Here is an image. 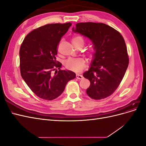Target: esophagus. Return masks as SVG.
Returning a JSON list of instances; mask_svg holds the SVG:
<instances>
[{
  "label": "esophagus",
  "instance_id": "obj_1",
  "mask_svg": "<svg viewBox=\"0 0 146 146\" xmlns=\"http://www.w3.org/2000/svg\"><path fill=\"white\" fill-rule=\"evenodd\" d=\"M76 78H77V79H79V80H82V79H83V77L82 76V75L77 74V75H76Z\"/></svg>",
  "mask_w": 146,
  "mask_h": 146
}]
</instances>
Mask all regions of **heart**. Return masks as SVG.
Wrapping results in <instances>:
<instances>
[{
	"label": "heart",
	"instance_id": "heart-1",
	"mask_svg": "<svg viewBox=\"0 0 146 146\" xmlns=\"http://www.w3.org/2000/svg\"><path fill=\"white\" fill-rule=\"evenodd\" d=\"M72 43L75 46H84L85 44V40L80 36H74L72 39ZM96 48L94 47H91L90 48L89 54L91 55H92L96 52ZM65 68L73 72H80L81 71L85 68L86 66V61L83 58H70L66 60L64 63Z\"/></svg>",
	"mask_w": 146,
	"mask_h": 146
}]
</instances>
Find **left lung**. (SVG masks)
I'll use <instances>...</instances> for the list:
<instances>
[{
  "label": "left lung",
  "mask_w": 146,
  "mask_h": 146,
  "mask_svg": "<svg viewBox=\"0 0 146 146\" xmlns=\"http://www.w3.org/2000/svg\"><path fill=\"white\" fill-rule=\"evenodd\" d=\"M72 31L90 39L96 49L89 70L83 74L90 81L88 96L95 100L107 98L120 85L129 66L124 39L104 23H77Z\"/></svg>",
  "instance_id": "left-lung-1"
}]
</instances>
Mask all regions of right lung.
<instances>
[{
    "label": "right lung",
    "mask_w": 146,
    "mask_h": 146,
    "mask_svg": "<svg viewBox=\"0 0 146 146\" xmlns=\"http://www.w3.org/2000/svg\"><path fill=\"white\" fill-rule=\"evenodd\" d=\"M71 25L68 23L41 26L29 33L21 46V76L30 90L41 99L57 98L67 83L76 77L72 71L60 69L62 64L55 57L61 39Z\"/></svg>",
    "instance_id": "1"
}]
</instances>
